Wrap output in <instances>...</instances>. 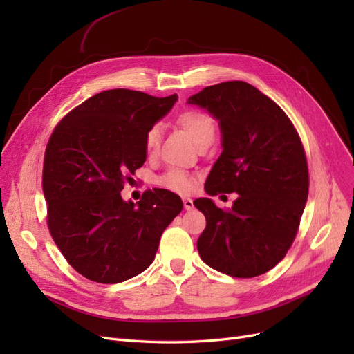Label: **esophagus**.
<instances>
[{"instance_id": "34e87169", "label": "esophagus", "mask_w": 354, "mask_h": 354, "mask_svg": "<svg viewBox=\"0 0 354 354\" xmlns=\"http://www.w3.org/2000/svg\"><path fill=\"white\" fill-rule=\"evenodd\" d=\"M183 205L186 209H192L194 208V201H192L190 198H183Z\"/></svg>"}]
</instances>
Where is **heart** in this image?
Segmentation results:
<instances>
[{"instance_id": "heart-1", "label": "heart", "mask_w": 354, "mask_h": 354, "mask_svg": "<svg viewBox=\"0 0 354 354\" xmlns=\"http://www.w3.org/2000/svg\"><path fill=\"white\" fill-rule=\"evenodd\" d=\"M178 125L194 138L196 145H201L207 138H212L216 133V125H214L212 118L201 111L189 109L183 113H180L177 118ZM160 142V130L158 127L151 128L145 137V149L147 153H153ZM158 185L169 192L176 194H187L194 187V177L186 171L180 168H169L167 173L158 177Z\"/></svg>"}]
</instances>
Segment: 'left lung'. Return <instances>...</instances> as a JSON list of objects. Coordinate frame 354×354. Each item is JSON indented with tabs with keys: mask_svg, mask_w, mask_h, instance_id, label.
<instances>
[{
	"mask_svg": "<svg viewBox=\"0 0 354 354\" xmlns=\"http://www.w3.org/2000/svg\"><path fill=\"white\" fill-rule=\"evenodd\" d=\"M189 104L218 121L223 152L207 178L209 196L236 192L230 209L194 201L207 227L198 239L202 261L234 277L260 276L292 245L308 195L304 147L286 113L243 81L209 85Z\"/></svg>",
	"mask_w": 354,
	"mask_h": 354,
	"instance_id": "left-lung-1",
	"label": "left lung"
}]
</instances>
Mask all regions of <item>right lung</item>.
Wrapping results in <instances>:
<instances>
[{
	"instance_id": "obj_1",
	"label": "right lung",
	"mask_w": 354,
	"mask_h": 354,
	"mask_svg": "<svg viewBox=\"0 0 354 354\" xmlns=\"http://www.w3.org/2000/svg\"><path fill=\"white\" fill-rule=\"evenodd\" d=\"M177 94L102 91L71 111L53 131L44 155L42 190L53 239L87 279L120 283L155 260L160 234L180 211V196L165 189L137 203L121 196L124 181L146 160L145 137Z\"/></svg>"
}]
</instances>
